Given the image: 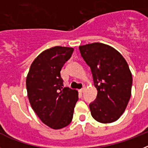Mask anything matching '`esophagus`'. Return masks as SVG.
<instances>
[{
  "label": "esophagus",
  "mask_w": 148,
  "mask_h": 148,
  "mask_svg": "<svg viewBox=\"0 0 148 148\" xmlns=\"http://www.w3.org/2000/svg\"><path fill=\"white\" fill-rule=\"evenodd\" d=\"M84 90H85V87H83V88H82L81 90H79V92H80L81 93H83V92H84Z\"/></svg>",
  "instance_id": "obj_1"
}]
</instances>
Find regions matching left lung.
Returning a JSON list of instances; mask_svg holds the SVG:
<instances>
[{"instance_id": "left-lung-1", "label": "left lung", "mask_w": 148, "mask_h": 148, "mask_svg": "<svg viewBox=\"0 0 148 148\" xmlns=\"http://www.w3.org/2000/svg\"><path fill=\"white\" fill-rule=\"evenodd\" d=\"M79 50L98 91L89 105L91 115L101 123L118 120L131 95L133 78L127 63L116 49L101 43L80 46Z\"/></svg>"}]
</instances>
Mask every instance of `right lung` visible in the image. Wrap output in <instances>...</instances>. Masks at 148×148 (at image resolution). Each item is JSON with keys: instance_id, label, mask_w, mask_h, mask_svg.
<instances>
[{"instance_id": "obj_1", "label": "right lung", "mask_w": 148, "mask_h": 148, "mask_svg": "<svg viewBox=\"0 0 148 148\" xmlns=\"http://www.w3.org/2000/svg\"><path fill=\"white\" fill-rule=\"evenodd\" d=\"M73 48L48 49L34 60L27 77V90L32 108L44 124L53 129L67 126L73 117L78 92L64 87L61 70L71 58Z\"/></svg>"}]
</instances>
